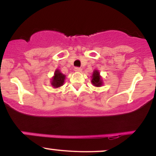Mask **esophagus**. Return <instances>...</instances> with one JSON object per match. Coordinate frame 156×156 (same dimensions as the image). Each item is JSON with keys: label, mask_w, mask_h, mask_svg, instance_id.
<instances>
[{"label": "esophagus", "mask_w": 156, "mask_h": 156, "mask_svg": "<svg viewBox=\"0 0 156 156\" xmlns=\"http://www.w3.org/2000/svg\"><path fill=\"white\" fill-rule=\"evenodd\" d=\"M75 71H76V72H77V73H80L82 71V69H81V68H80V67H76V68H75Z\"/></svg>", "instance_id": "esophagus-1"}]
</instances>
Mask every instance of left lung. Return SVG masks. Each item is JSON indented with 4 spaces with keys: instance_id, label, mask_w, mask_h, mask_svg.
<instances>
[{
    "instance_id": "left-lung-1",
    "label": "left lung",
    "mask_w": 156,
    "mask_h": 156,
    "mask_svg": "<svg viewBox=\"0 0 156 156\" xmlns=\"http://www.w3.org/2000/svg\"><path fill=\"white\" fill-rule=\"evenodd\" d=\"M91 82H92V85L94 86V87H101L103 86V78H102L101 75H100V72L98 69H94V70L93 71Z\"/></svg>"
}]
</instances>
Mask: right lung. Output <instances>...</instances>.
Listing matches in <instances>:
<instances>
[{
  "mask_svg": "<svg viewBox=\"0 0 156 156\" xmlns=\"http://www.w3.org/2000/svg\"><path fill=\"white\" fill-rule=\"evenodd\" d=\"M65 78H66L65 75H64L63 73H61L59 69H56L55 70L54 76L52 77L51 78V86L55 89L61 87L62 86L64 85Z\"/></svg>",
  "mask_w": 156,
  "mask_h": 156,
  "instance_id": "obj_1",
  "label": "right lung"
}]
</instances>
